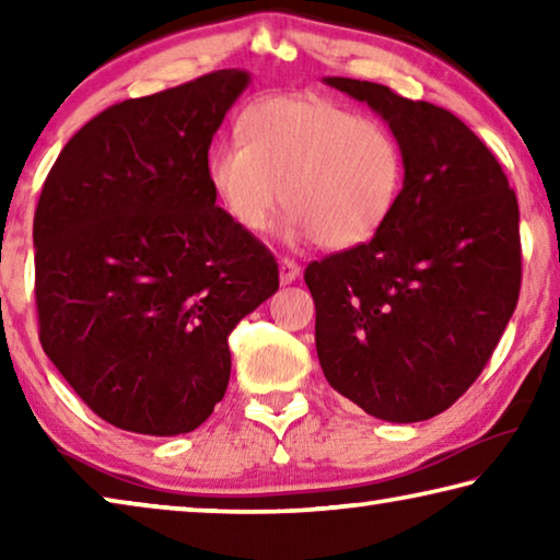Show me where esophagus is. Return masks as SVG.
I'll list each match as a JSON object with an SVG mask.
<instances>
[{
  "label": "esophagus",
  "mask_w": 560,
  "mask_h": 560,
  "mask_svg": "<svg viewBox=\"0 0 560 560\" xmlns=\"http://www.w3.org/2000/svg\"><path fill=\"white\" fill-rule=\"evenodd\" d=\"M301 273V267L293 259H289V257H283V259H279V279H281V283H291V281H296V277Z\"/></svg>",
  "instance_id": "1"
}]
</instances>
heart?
Returning a JSON list of instances; mask_svg holds the SVG:
<instances>
[{"label":"heart","instance_id":"obj_1","mask_svg":"<svg viewBox=\"0 0 560 560\" xmlns=\"http://www.w3.org/2000/svg\"><path fill=\"white\" fill-rule=\"evenodd\" d=\"M242 143L207 158V179L234 224L267 232L283 202L291 240L343 252L390 222L405 185V153L383 122L320 96H269L242 113Z\"/></svg>","mask_w":560,"mask_h":560}]
</instances>
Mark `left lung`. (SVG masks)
<instances>
[{
	"label": "left lung",
	"instance_id": "8db88e82",
	"mask_svg": "<svg viewBox=\"0 0 560 560\" xmlns=\"http://www.w3.org/2000/svg\"><path fill=\"white\" fill-rule=\"evenodd\" d=\"M326 83L390 126L405 185L381 234L303 273L320 368L334 390L377 420H430L485 371L516 308V192L454 113L381 83Z\"/></svg>",
	"mask_w": 560,
	"mask_h": 560
}]
</instances>
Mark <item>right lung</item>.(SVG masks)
Instances as JSON below:
<instances>
[{"mask_svg": "<svg viewBox=\"0 0 560 560\" xmlns=\"http://www.w3.org/2000/svg\"><path fill=\"white\" fill-rule=\"evenodd\" d=\"M240 69L130 98L63 145L34 214L39 340L101 420L192 432L230 383L226 338L279 289L273 254L214 205L207 153Z\"/></svg>", "mask_w": 560, "mask_h": 560, "instance_id": "1", "label": "right lung"}]
</instances>
